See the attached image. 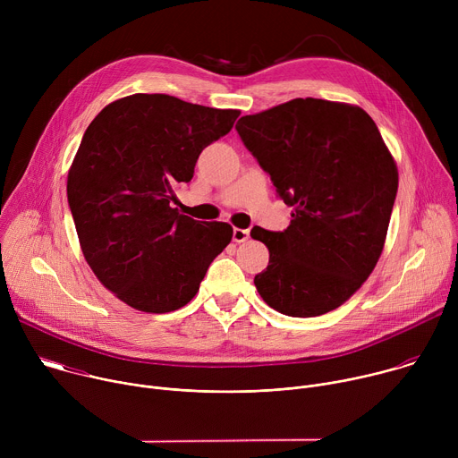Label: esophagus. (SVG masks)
<instances>
[{
  "label": "esophagus",
  "instance_id": "obj_1",
  "mask_svg": "<svg viewBox=\"0 0 458 458\" xmlns=\"http://www.w3.org/2000/svg\"><path fill=\"white\" fill-rule=\"evenodd\" d=\"M232 237H233V242H244L250 239V230H242V228H233L232 232Z\"/></svg>",
  "mask_w": 458,
  "mask_h": 458
}]
</instances>
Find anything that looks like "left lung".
I'll use <instances>...</instances> for the list:
<instances>
[{
	"label": "left lung",
	"instance_id": "8db88e82",
	"mask_svg": "<svg viewBox=\"0 0 458 458\" xmlns=\"http://www.w3.org/2000/svg\"><path fill=\"white\" fill-rule=\"evenodd\" d=\"M235 130L293 208L283 232L251 228L270 250L259 295L290 317L339 308L373 272L399 188L375 121L360 106L297 98Z\"/></svg>",
	"mask_w": 458,
	"mask_h": 458
}]
</instances>
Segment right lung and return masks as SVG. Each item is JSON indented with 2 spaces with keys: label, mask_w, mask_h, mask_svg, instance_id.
I'll return each mask as SVG.
<instances>
[{
  "label": "right lung",
  "mask_w": 458,
  "mask_h": 458,
  "mask_svg": "<svg viewBox=\"0 0 458 458\" xmlns=\"http://www.w3.org/2000/svg\"><path fill=\"white\" fill-rule=\"evenodd\" d=\"M239 114L134 94L89 124L69 170V207L87 263L128 306L179 310L232 241L228 223L195 221L170 203L199 154L230 132Z\"/></svg>",
  "instance_id": "1"
}]
</instances>
